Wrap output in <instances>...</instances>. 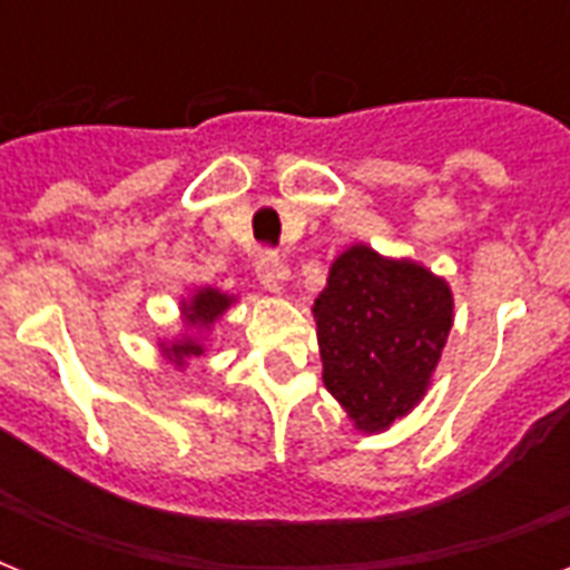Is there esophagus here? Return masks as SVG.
<instances>
[{
	"mask_svg": "<svg viewBox=\"0 0 570 570\" xmlns=\"http://www.w3.org/2000/svg\"><path fill=\"white\" fill-rule=\"evenodd\" d=\"M257 277L268 293L277 295L284 289V281H289V268H286L275 254H263V257L257 259Z\"/></svg>",
	"mask_w": 570,
	"mask_h": 570,
	"instance_id": "1",
	"label": "esophagus"
}]
</instances>
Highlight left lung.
I'll use <instances>...</instances> for the list:
<instances>
[{"label": "left lung", "instance_id": "8db88e82", "mask_svg": "<svg viewBox=\"0 0 570 570\" xmlns=\"http://www.w3.org/2000/svg\"><path fill=\"white\" fill-rule=\"evenodd\" d=\"M313 320L325 387L357 432L381 434L432 387L455 302L423 263L355 242L331 263Z\"/></svg>", "mask_w": 570, "mask_h": 570}]
</instances>
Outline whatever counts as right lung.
<instances>
[{
  "label": "right lung",
  "mask_w": 570,
  "mask_h": 570,
  "mask_svg": "<svg viewBox=\"0 0 570 570\" xmlns=\"http://www.w3.org/2000/svg\"><path fill=\"white\" fill-rule=\"evenodd\" d=\"M239 295L222 293L215 286H197L191 295L180 298V322L183 331L171 340H159V352L168 364L177 370L189 364L191 357L206 355V337L224 320V313L230 311Z\"/></svg>",
  "instance_id": "add662e5"
}]
</instances>
